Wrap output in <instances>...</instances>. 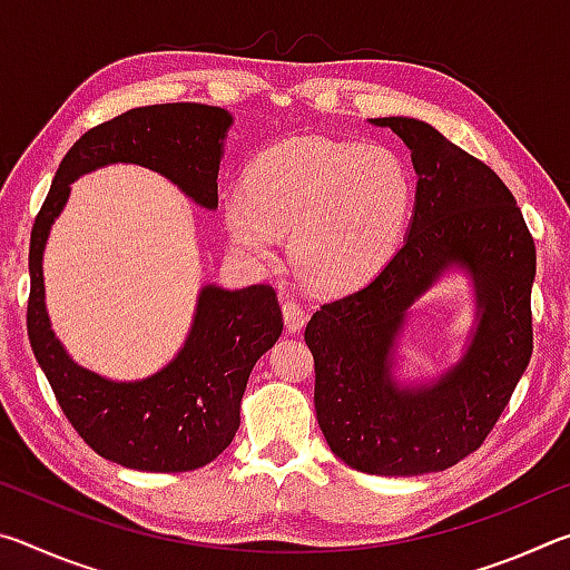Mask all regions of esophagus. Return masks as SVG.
<instances>
[{
    "instance_id": "esophagus-1",
    "label": "esophagus",
    "mask_w": 570,
    "mask_h": 570,
    "mask_svg": "<svg viewBox=\"0 0 570 570\" xmlns=\"http://www.w3.org/2000/svg\"><path fill=\"white\" fill-rule=\"evenodd\" d=\"M282 312H284V324H286V330L288 332H298L302 330V326L306 324V320H308V312L306 308L298 304V302H284L282 304Z\"/></svg>"
}]
</instances>
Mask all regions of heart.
Masks as SVG:
<instances>
[{
	"label": "heart",
	"mask_w": 570,
	"mask_h": 570,
	"mask_svg": "<svg viewBox=\"0 0 570 570\" xmlns=\"http://www.w3.org/2000/svg\"><path fill=\"white\" fill-rule=\"evenodd\" d=\"M414 200L397 153L354 140L288 138L250 160L246 186L226 193L228 234L246 256L268 262L278 234L308 286L356 292L397 254Z\"/></svg>",
	"instance_id": "heart-1"
}]
</instances>
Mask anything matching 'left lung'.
<instances>
[{
	"label": "left lung",
	"mask_w": 570,
	"mask_h": 570,
	"mask_svg": "<svg viewBox=\"0 0 570 570\" xmlns=\"http://www.w3.org/2000/svg\"><path fill=\"white\" fill-rule=\"evenodd\" d=\"M410 148L417 188L402 248L360 292L306 324L314 407L344 465L384 478L440 472L475 452L533 352L535 244L513 193L485 163L417 118H374ZM450 271L473 286V330L458 363L400 381L411 304Z\"/></svg>",
	"instance_id": "8db88e82"
}]
</instances>
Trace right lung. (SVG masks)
<instances>
[{"label": "right lung", "mask_w": 570, "mask_h": 570, "mask_svg": "<svg viewBox=\"0 0 570 570\" xmlns=\"http://www.w3.org/2000/svg\"><path fill=\"white\" fill-rule=\"evenodd\" d=\"M234 115L214 105H148L98 125L55 173L30 238L27 332L55 397L100 458L142 472L204 468L236 438L248 374L282 336L272 286L204 284L186 342L156 374L118 382L77 364L57 340L45 302L42 258L70 186L92 170L130 163L160 173L193 204L218 208V168Z\"/></svg>", "instance_id": "obj_1"}]
</instances>
